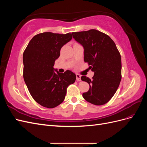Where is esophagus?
I'll return each instance as SVG.
<instances>
[{
  "mask_svg": "<svg viewBox=\"0 0 147 147\" xmlns=\"http://www.w3.org/2000/svg\"><path fill=\"white\" fill-rule=\"evenodd\" d=\"M76 77H77V81H80L81 80V76L79 74H76Z\"/></svg>",
  "mask_w": 147,
  "mask_h": 147,
  "instance_id": "esophagus-1",
  "label": "esophagus"
}]
</instances>
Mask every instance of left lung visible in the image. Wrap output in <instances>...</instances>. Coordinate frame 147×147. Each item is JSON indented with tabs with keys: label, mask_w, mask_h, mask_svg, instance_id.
I'll return each instance as SVG.
<instances>
[{
	"label": "left lung",
	"mask_w": 147,
	"mask_h": 147,
	"mask_svg": "<svg viewBox=\"0 0 147 147\" xmlns=\"http://www.w3.org/2000/svg\"><path fill=\"white\" fill-rule=\"evenodd\" d=\"M73 38L84 49V61L94 75L91 80H82L90 84L83 98L90 103L101 105L108 102L116 92L121 80V59L116 45L109 35L96 29L72 32Z\"/></svg>",
	"instance_id": "8db88e82"
}]
</instances>
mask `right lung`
Here are the masks:
<instances>
[{
  "label": "right lung",
  "mask_w": 147,
  "mask_h": 147,
  "mask_svg": "<svg viewBox=\"0 0 147 147\" xmlns=\"http://www.w3.org/2000/svg\"><path fill=\"white\" fill-rule=\"evenodd\" d=\"M72 38V34H38L30 40L23 53V77L28 90L38 104L54 108L65 99L67 88L76 80L70 70L59 73L53 68L60 50Z\"/></svg>",
  "instance_id": "obj_1"
}]
</instances>
